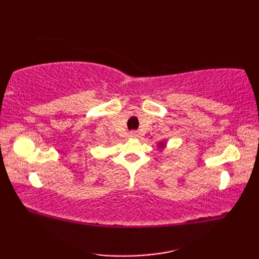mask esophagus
<instances>
[{
  "label": "esophagus",
  "mask_w": 259,
  "mask_h": 259,
  "mask_svg": "<svg viewBox=\"0 0 259 259\" xmlns=\"http://www.w3.org/2000/svg\"><path fill=\"white\" fill-rule=\"evenodd\" d=\"M137 136H138V133H137V131H131L130 133V137H133V138H136Z\"/></svg>",
  "instance_id": "34e87169"
}]
</instances>
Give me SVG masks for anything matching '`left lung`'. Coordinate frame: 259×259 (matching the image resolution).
<instances>
[{
    "label": "left lung",
    "instance_id": "left-lung-1",
    "mask_svg": "<svg viewBox=\"0 0 259 259\" xmlns=\"http://www.w3.org/2000/svg\"><path fill=\"white\" fill-rule=\"evenodd\" d=\"M159 146H160V147H162V146H163V144H160V145H159Z\"/></svg>",
    "mask_w": 259,
    "mask_h": 259
}]
</instances>
